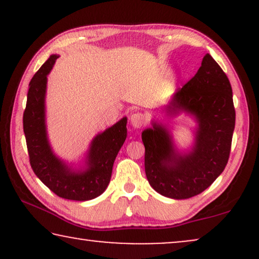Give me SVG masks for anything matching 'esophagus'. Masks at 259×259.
Returning a JSON list of instances; mask_svg holds the SVG:
<instances>
[{
  "mask_svg": "<svg viewBox=\"0 0 259 259\" xmlns=\"http://www.w3.org/2000/svg\"><path fill=\"white\" fill-rule=\"evenodd\" d=\"M130 121L134 128H141L145 125V122H146V119H145L144 114H141V113H133L131 115Z\"/></svg>",
  "mask_w": 259,
  "mask_h": 259,
  "instance_id": "34e87169",
  "label": "esophagus"
}]
</instances>
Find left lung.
I'll return each instance as SVG.
<instances>
[{"label": "left lung", "instance_id": "8db88e82", "mask_svg": "<svg viewBox=\"0 0 259 259\" xmlns=\"http://www.w3.org/2000/svg\"><path fill=\"white\" fill-rule=\"evenodd\" d=\"M162 112L167 116L186 113L196 120L193 145L180 152L168 126L152 120V127L141 133L145 172L150 185L161 196L187 199L206 190L224 171L235 130L231 84L210 54Z\"/></svg>", "mask_w": 259, "mask_h": 259}]
</instances>
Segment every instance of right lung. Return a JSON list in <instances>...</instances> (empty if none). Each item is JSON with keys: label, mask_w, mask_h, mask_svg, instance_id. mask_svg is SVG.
<instances>
[{"label": "right lung", "mask_w": 259, "mask_h": 259, "mask_svg": "<svg viewBox=\"0 0 259 259\" xmlns=\"http://www.w3.org/2000/svg\"><path fill=\"white\" fill-rule=\"evenodd\" d=\"M59 55L53 54L37 70L29 83L23 113L31 168L37 178L56 196L69 200L86 201L105 192L111 180L113 164L127 137V118L97 134L91 141L82 164L69 165L54 153L46 125L47 75Z\"/></svg>", "instance_id": "right-lung-1"}]
</instances>
